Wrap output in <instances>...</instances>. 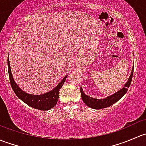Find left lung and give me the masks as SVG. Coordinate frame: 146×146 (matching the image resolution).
Returning <instances> with one entry per match:
<instances>
[{"mask_svg": "<svg viewBox=\"0 0 146 146\" xmlns=\"http://www.w3.org/2000/svg\"><path fill=\"white\" fill-rule=\"evenodd\" d=\"M133 68H132L131 73L130 76H129L128 81L125 83L124 88L121 89L120 90L117 91L113 95H110V96L107 97L106 98L104 99H95V98H91L89 97L88 95H86L83 92V90L82 88H80V94H81L82 100L84 102L87 106L95 110H100V109L106 108L112 105L117 101H119L125 94L126 93L128 90V88H129L131 82L132 77H133Z\"/></svg>", "mask_w": 146, "mask_h": 146, "instance_id": "obj_1", "label": "left lung"}]
</instances>
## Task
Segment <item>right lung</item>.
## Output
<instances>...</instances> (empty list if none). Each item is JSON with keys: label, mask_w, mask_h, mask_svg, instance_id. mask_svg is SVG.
I'll return each instance as SVG.
<instances>
[{"label": "right lung", "mask_w": 146, "mask_h": 146, "mask_svg": "<svg viewBox=\"0 0 146 146\" xmlns=\"http://www.w3.org/2000/svg\"><path fill=\"white\" fill-rule=\"evenodd\" d=\"M8 66L10 85H11L12 88L15 95L22 101L24 102L27 105L30 106L32 108L39 110H48L55 107L58 99V92H59L61 87L64 85L67 76L64 77L63 80L52 90L43 94V95H31V94H28L22 90L20 87L15 82L13 76H12L9 58L8 59Z\"/></svg>", "instance_id": "obj_1"}]
</instances>
